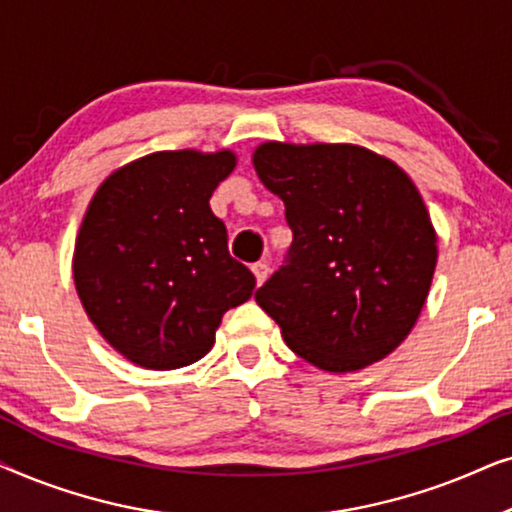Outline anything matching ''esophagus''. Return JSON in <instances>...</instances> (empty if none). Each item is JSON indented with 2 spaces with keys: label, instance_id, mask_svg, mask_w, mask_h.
Returning <instances> with one entry per match:
<instances>
[{
  "label": "esophagus",
  "instance_id": "1",
  "mask_svg": "<svg viewBox=\"0 0 512 512\" xmlns=\"http://www.w3.org/2000/svg\"><path fill=\"white\" fill-rule=\"evenodd\" d=\"M251 270H254L256 282H258V286H261L270 275V263L268 261H258V263H254V268H251Z\"/></svg>",
  "mask_w": 512,
  "mask_h": 512
}]
</instances>
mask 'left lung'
<instances>
[{
  "label": "left lung",
  "instance_id": "obj_1",
  "mask_svg": "<svg viewBox=\"0 0 512 512\" xmlns=\"http://www.w3.org/2000/svg\"><path fill=\"white\" fill-rule=\"evenodd\" d=\"M251 160L293 230L256 303L319 370L382 361L417 324L436 272V228L415 181L356 144L263 142Z\"/></svg>",
  "mask_w": 512,
  "mask_h": 512
}]
</instances>
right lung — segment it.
Listing matches in <instances>:
<instances>
[{
    "label": "right lung",
    "instance_id": "add662e5",
    "mask_svg": "<svg viewBox=\"0 0 512 512\" xmlns=\"http://www.w3.org/2000/svg\"><path fill=\"white\" fill-rule=\"evenodd\" d=\"M230 149L156 151L102 181L83 216L72 272L83 310L118 354L146 370L191 366L214 345L256 277L228 254L209 198L235 170Z\"/></svg>",
    "mask_w": 512,
    "mask_h": 512
}]
</instances>
